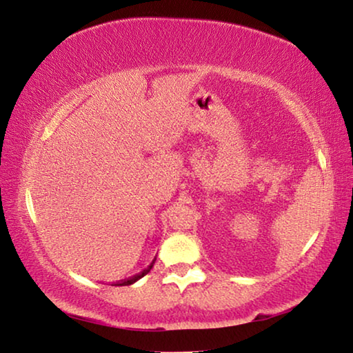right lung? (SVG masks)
<instances>
[{"mask_svg": "<svg viewBox=\"0 0 353 353\" xmlns=\"http://www.w3.org/2000/svg\"><path fill=\"white\" fill-rule=\"evenodd\" d=\"M154 261H155V259L152 260V263L151 265H149L145 271H143L141 274H139V276H135V277H132V279H129V280H124V282H119V283H117V286H126V285H132V283H135L137 280H140L143 276H146V274L151 271V268H152V265H154Z\"/></svg>", "mask_w": 353, "mask_h": 353, "instance_id": "add662e5", "label": "right lung"}]
</instances>
